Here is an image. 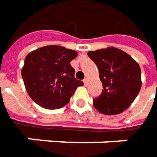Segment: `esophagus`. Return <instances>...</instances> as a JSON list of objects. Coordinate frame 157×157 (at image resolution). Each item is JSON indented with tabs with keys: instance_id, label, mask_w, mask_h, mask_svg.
<instances>
[{
	"instance_id": "34e87169",
	"label": "esophagus",
	"mask_w": 157,
	"mask_h": 157,
	"mask_svg": "<svg viewBox=\"0 0 157 157\" xmlns=\"http://www.w3.org/2000/svg\"><path fill=\"white\" fill-rule=\"evenodd\" d=\"M83 82H84V84H85V86H86V85H87V83H88L87 78H85V79L83 80Z\"/></svg>"
}]
</instances>
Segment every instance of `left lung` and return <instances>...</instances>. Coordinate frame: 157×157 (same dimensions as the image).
<instances>
[{"instance_id": "1", "label": "left lung", "mask_w": 157, "mask_h": 157, "mask_svg": "<svg viewBox=\"0 0 157 157\" xmlns=\"http://www.w3.org/2000/svg\"><path fill=\"white\" fill-rule=\"evenodd\" d=\"M96 63L103 90L94 99V107L107 115L124 112L136 100L142 87L141 68L128 53L115 47L87 53Z\"/></svg>"}]
</instances>
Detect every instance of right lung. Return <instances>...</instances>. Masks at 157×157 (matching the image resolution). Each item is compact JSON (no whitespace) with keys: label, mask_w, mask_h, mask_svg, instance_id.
<instances>
[{"label":"right lung","mask_w":157,"mask_h":157,"mask_svg":"<svg viewBox=\"0 0 157 157\" xmlns=\"http://www.w3.org/2000/svg\"><path fill=\"white\" fill-rule=\"evenodd\" d=\"M78 52L58 45H47L29 52L21 77L29 97L46 109L68 104L77 87L84 83L74 77L71 61Z\"/></svg>","instance_id":"right-lung-1"}]
</instances>
